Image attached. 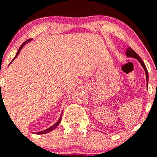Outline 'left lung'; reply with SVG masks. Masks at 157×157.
<instances>
[{"label": "left lung", "mask_w": 157, "mask_h": 157, "mask_svg": "<svg viewBox=\"0 0 157 157\" xmlns=\"http://www.w3.org/2000/svg\"><path fill=\"white\" fill-rule=\"evenodd\" d=\"M126 56H127V57H133V58H135L136 59V60H138V61L140 62V63L141 64V66L143 67V68H144V70L145 71V74H146V79H147V85H148V80H149V77H148V71H147V67H146L145 63H144V62L142 60H141L140 57H139V55H138L137 54H136V52H135L133 50H132L131 48L129 47L127 49V51H126Z\"/></svg>", "instance_id": "left-lung-1"}]
</instances>
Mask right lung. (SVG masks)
<instances>
[{
	"label": "right lung",
	"mask_w": 157,
	"mask_h": 157,
	"mask_svg": "<svg viewBox=\"0 0 157 157\" xmlns=\"http://www.w3.org/2000/svg\"><path fill=\"white\" fill-rule=\"evenodd\" d=\"M30 40H32V39H29V40H27V41H25V42H24V43L23 44L21 45V47H20V48H19V49H18L17 52V54H16V56H15V57H14V58H13V60H12V61H13V60H14V59L16 58L17 57V55H18V54H19V53L21 52V50H22V48H24V45H25L26 44H27V43H28L29 41H30ZM12 61H11V62H12ZM11 62H10V63H11ZM62 113H61V115H60V118H59V120H58V121H57V122H56V124H54V125H53V126H51V127H49V128L46 129V130H42V131H40V132H37V133H36V134H44V133H49V132H51V131H52V130H54V129H55V128H57V126L59 125V124H60V121H61Z\"/></svg>",
	"instance_id": "add662e5"
}]
</instances>
